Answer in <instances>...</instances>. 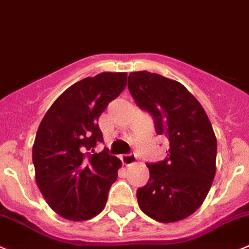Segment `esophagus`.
<instances>
[{"instance_id": "obj_1", "label": "esophagus", "mask_w": 249, "mask_h": 249, "mask_svg": "<svg viewBox=\"0 0 249 249\" xmlns=\"http://www.w3.org/2000/svg\"><path fill=\"white\" fill-rule=\"evenodd\" d=\"M120 159H122L123 164L124 165H131V164L135 163V160H136V158H135L132 154H124V156L120 157Z\"/></svg>"}]
</instances>
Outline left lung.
Listing matches in <instances>:
<instances>
[{
    "label": "left lung",
    "instance_id": "left-lung-1",
    "mask_svg": "<svg viewBox=\"0 0 249 249\" xmlns=\"http://www.w3.org/2000/svg\"><path fill=\"white\" fill-rule=\"evenodd\" d=\"M127 88L135 102L169 139L166 158L147 164L149 180L137 190L146 215L175 223L194 214L208 195L216 171V137L201 103L182 84L149 71H134Z\"/></svg>",
    "mask_w": 249,
    "mask_h": 249
}]
</instances>
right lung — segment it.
<instances>
[{
    "label": "right lung",
    "mask_w": 249,
    "mask_h": 249,
    "mask_svg": "<svg viewBox=\"0 0 249 249\" xmlns=\"http://www.w3.org/2000/svg\"><path fill=\"white\" fill-rule=\"evenodd\" d=\"M126 73L97 74L67 89L41 120L33 146L37 187L62 218L85 221L105 209L122 161L96 153L98 118L126 86Z\"/></svg>",
    "instance_id": "obj_1"
}]
</instances>
